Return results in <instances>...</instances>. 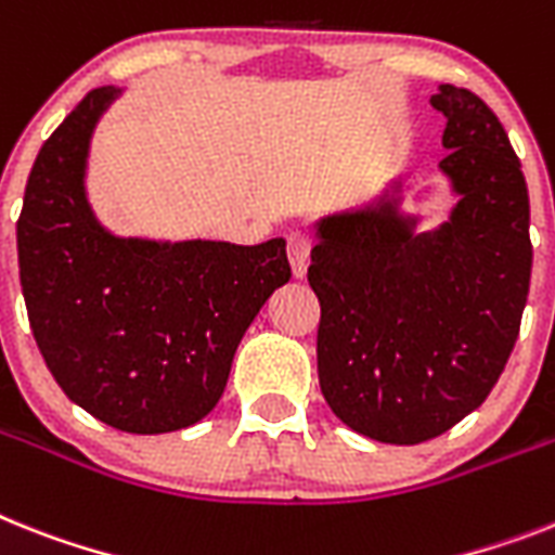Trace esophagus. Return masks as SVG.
Returning <instances> with one entry per match:
<instances>
[{
  "instance_id": "34e87169",
  "label": "esophagus",
  "mask_w": 555,
  "mask_h": 555,
  "mask_svg": "<svg viewBox=\"0 0 555 555\" xmlns=\"http://www.w3.org/2000/svg\"><path fill=\"white\" fill-rule=\"evenodd\" d=\"M287 259L296 279L307 276V264H310V236L291 234L287 236Z\"/></svg>"
}]
</instances>
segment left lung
<instances>
[{"label":"left lung","mask_w":555,"mask_h":555,"mask_svg":"<svg viewBox=\"0 0 555 555\" xmlns=\"http://www.w3.org/2000/svg\"><path fill=\"white\" fill-rule=\"evenodd\" d=\"M440 171L449 220L421 231L403 177L366 206L313 222L319 384L358 435L414 446L488 398L519 335L530 287V199L500 118L472 90L440 83Z\"/></svg>","instance_id":"obj_1"}]
</instances>
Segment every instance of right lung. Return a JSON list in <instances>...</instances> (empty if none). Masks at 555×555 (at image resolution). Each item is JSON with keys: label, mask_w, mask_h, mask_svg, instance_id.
I'll use <instances>...</instances> for the list:
<instances>
[{"label": "right lung", "mask_w": 555, "mask_h": 555, "mask_svg": "<svg viewBox=\"0 0 555 555\" xmlns=\"http://www.w3.org/2000/svg\"><path fill=\"white\" fill-rule=\"evenodd\" d=\"M120 92H87L41 146L16 222L18 279L33 338L64 395L106 426L163 435L217 406L242 335L291 264L282 236L169 242L101 225L87 157Z\"/></svg>", "instance_id": "right-lung-1"}]
</instances>
